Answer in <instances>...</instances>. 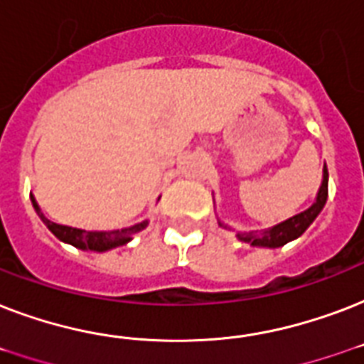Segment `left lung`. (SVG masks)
Segmentation results:
<instances>
[{"label": "left lung", "mask_w": 364, "mask_h": 364, "mask_svg": "<svg viewBox=\"0 0 364 364\" xmlns=\"http://www.w3.org/2000/svg\"><path fill=\"white\" fill-rule=\"evenodd\" d=\"M328 196V171L327 166L323 168V183L319 193H317L316 204L311 205L310 210L302 211L299 215L291 217L282 225L268 228V230H251V232H238V238L242 242H247L251 245H260V247H282L291 240L299 238L300 234H304V230L310 227L314 219L319 215V211L323 210V205L327 202Z\"/></svg>", "instance_id": "left-lung-1"}]
</instances>
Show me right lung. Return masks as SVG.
<instances>
[{
    "label": "right lung",
    "mask_w": 364,
    "mask_h": 364,
    "mask_svg": "<svg viewBox=\"0 0 364 364\" xmlns=\"http://www.w3.org/2000/svg\"><path fill=\"white\" fill-rule=\"evenodd\" d=\"M31 198V204L36 208L37 215L41 217V221L47 225V228L56 236L58 240L65 243H71L79 249H92V251H107L111 247H119V245H124L126 242H130L132 234L139 232L141 228L147 227V221L139 223V225H134L130 228H122V230H113V232H88V230H81V228H71L65 227V225H56V223L48 221L47 217L43 215L39 211V205L37 202Z\"/></svg>",
    "instance_id": "right-lung-1"
}]
</instances>
